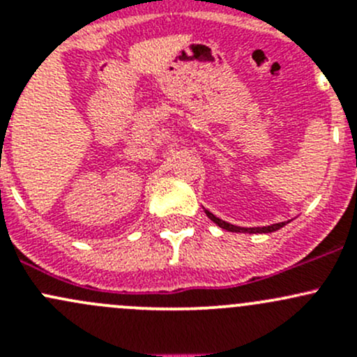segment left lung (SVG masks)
<instances>
[{
  "instance_id": "left-lung-1",
  "label": "left lung",
  "mask_w": 357,
  "mask_h": 357,
  "mask_svg": "<svg viewBox=\"0 0 357 357\" xmlns=\"http://www.w3.org/2000/svg\"><path fill=\"white\" fill-rule=\"evenodd\" d=\"M205 214H207V218L211 219L214 225H218L219 228L226 229V231H231V233H273V231H278L280 228H283V226L287 225L289 221H283V222H276V225H271V226H255V228H242V226H235V225H229V222L222 221V219H219L218 215H214L212 212H208L207 208H205Z\"/></svg>"
}]
</instances>
